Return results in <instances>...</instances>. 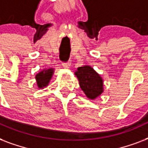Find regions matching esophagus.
Returning a JSON list of instances; mask_svg holds the SVG:
<instances>
[{
  "instance_id": "1",
  "label": "esophagus",
  "mask_w": 148,
  "mask_h": 148,
  "mask_svg": "<svg viewBox=\"0 0 148 148\" xmlns=\"http://www.w3.org/2000/svg\"><path fill=\"white\" fill-rule=\"evenodd\" d=\"M62 65H63V67H64V68H66V69H68V68L70 67V66H71V62H70V61H67V62L63 63Z\"/></svg>"
}]
</instances>
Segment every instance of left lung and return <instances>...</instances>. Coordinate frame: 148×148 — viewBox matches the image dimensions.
Returning a JSON list of instances; mask_svg holds the SVG:
<instances>
[{
	"label": "left lung",
	"mask_w": 148,
	"mask_h": 148,
	"mask_svg": "<svg viewBox=\"0 0 148 148\" xmlns=\"http://www.w3.org/2000/svg\"><path fill=\"white\" fill-rule=\"evenodd\" d=\"M79 81L81 90L90 100H95L103 93V80L101 77L88 65L80 67L74 72Z\"/></svg>",
	"instance_id": "left-lung-1"
}]
</instances>
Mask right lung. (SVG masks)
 Returning <instances> with one entry per match:
<instances>
[{
  "instance_id": "1",
  "label": "right lung",
  "mask_w": 148,
  "mask_h": 148,
  "mask_svg": "<svg viewBox=\"0 0 148 148\" xmlns=\"http://www.w3.org/2000/svg\"><path fill=\"white\" fill-rule=\"evenodd\" d=\"M53 74V68H50V69L47 70H43L42 71L39 72L35 77L38 88H44L45 87H47L48 85V84H49L50 81H51Z\"/></svg>"
}]
</instances>
